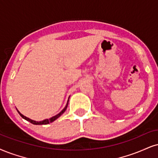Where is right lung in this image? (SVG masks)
Returning <instances> with one entry per match:
<instances>
[{"mask_svg":"<svg viewBox=\"0 0 158 158\" xmlns=\"http://www.w3.org/2000/svg\"><path fill=\"white\" fill-rule=\"evenodd\" d=\"M69 99H68L67 102V105H66V106L64 107V108L63 109V110H61V112L59 113V114H58L57 115H56V116H52V117H51V118H46V119L42 120V121H40V122H37V121H34V120L31 119V118L26 117V116H25L24 115H23L22 114H21L20 112L18 110H17V112L19 113V114L21 116V117L23 118H24V119H25V120H27V121H28V122H30L31 123L33 124H36V125H42V124H48L51 123V122H54V121L57 119V118H58V117H60V116H61V115L63 114L64 112H65V110H67V108L68 103H69Z\"/></svg>","mask_w":158,"mask_h":158,"instance_id":"obj_1","label":"right lung"}]
</instances>
